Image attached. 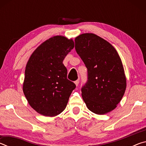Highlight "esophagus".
<instances>
[{
	"instance_id": "1",
	"label": "esophagus",
	"mask_w": 146,
	"mask_h": 146,
	"mask_svg": "<svg viewBox=\"0 0 146 146\" xmlns=\"http://www.w3.org/2000/svg\"><path fill=\"white\" fill-rule=\"evenodd\" d=\"M75 85L77 86L78 85V84H79V80H77L75 81Z\"/></svg>"
}]
</instances>
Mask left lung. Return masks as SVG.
Here are the masks:
<instances>
[{
    "label": "left lung",
    "mask_w": 146,
    "mask_h": 146,
    "mask_svg": "<svg viewBox=\"0 0 146 146\" xmlns=\"http://www.w3.org/2000/svg\"><path fill=\"white\" fill-rule=\"evenodd\" d=\"M75 49L88 69V82L81 89L89 110L104 115L117 108L126 89V77L119 55L111 44L94 33L75 39Z\"/></svg>",
    "instance_id": "8db88e82"
}]
</instances>
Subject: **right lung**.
Returning <instances> with one entry per match:
<instances>
[{
  "label": "right lung",
  "instance_id": "add662e5",
  "mask_svg": "<svg viewBox=\"0 0 146 146\" xmlns=\"http://www.w3.org/2000/svg\"><path fill=\"white\" fill-rule=\"evenodd\" d=\"M73 48L72 38L56 35L42 43L29 57L23 92L29 106L39 114L55 117L65 110L76 86L67 78L63 60Z\"/></svg>",
  "mask_w": 146,
  "mask_h": 146
}]
</instances>
